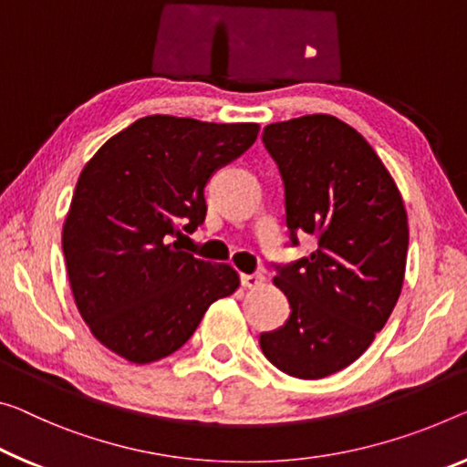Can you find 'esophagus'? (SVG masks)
Returning <instances> with one entry per match:
<instances>
[{
    "instance_id": "obj_1",
    "label": "esophagus",
    "mask_w": 467,
    "mask_h": 467,
    "mask_svg": "<svg viewBox=\"0 0 467 467\" xmlns=\"http://www.w3.org/2000/svg\"><path fill=\"white\" fill-rule=\"evenodd\" d=\"M242 285L250 290H258L265 285V275L263 274H244L242 275Z\"/></svg>"
}]
</instances>
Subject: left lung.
<instances>
[{
	"label": "left lung",
	"mask_w": 467,
	"mask_h": 467,
	"mask_svg": "<svg viewBox=\"0 0 467 467\" xmlns=\"http://www.w3.org/2000/svg\"><path fill=\"white\" fill-rule=\"evenodd\" d=\"M263 141L284 179L290 242L308 234L317 246L277 267L292 311L258 342L284 374L319 379L357 361L389 321L405 279L407 211L374 148L332 114L271 123Z\"/></svg>",
	"instance_id": "1"
}]
</instances>
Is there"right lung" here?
<instances>
[{
  "instance_id": "add662e5",
  "label": "right lung",
  "mask_w": 467,
  "mask_h": 467,
  "mask_svg": "<svg viewBox=\"0 0 467 467\" xmlns=\"http://www.w3.org/2000/svg\"><path fill=\"white\" fill-rule=\"evenodd\" d=\"M258 129L152 114L85 164L62 250L78 313L112 353L138 365L173 355L206 308L238 290L232 265L196 258L179 238L204 221L211 175L246 152Z\"/></svg>"
}]
</instances>
